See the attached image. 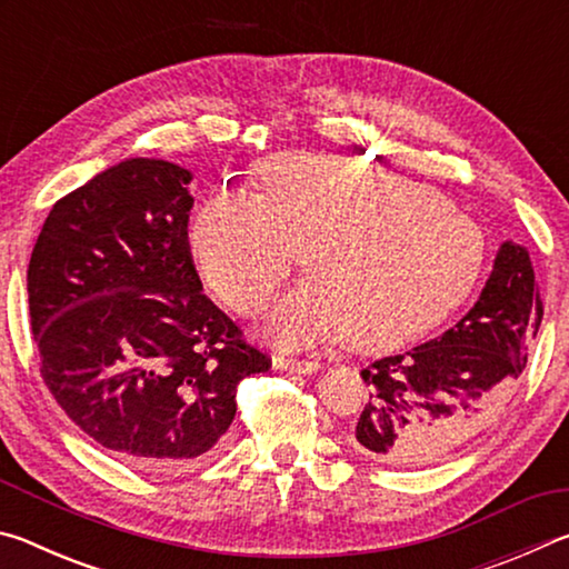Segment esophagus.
<instances>
[{"label":"esophagus","instance_id":"obj_1","mask_svg":"<svg viewBox=\"0 0 569 569\" xmlns=\"http://www.w3.org/2000/svg\"><path fill=\"white\" fill-rule=\"evenodd\" d=\"M273 366L288 373H316L321 371L319 361H303V359H286V356H273Z\"/></svg>","mask_w":569,"mask_h":569}]
</instances>
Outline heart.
I'll list each match as a JSON object with an SVG mask.
<instances>
[{
    "label": "heart",
    "mask_w": 569,
    "mask_h": 569,
    "mask_svg": "<svg viewBox=\"0 0 569 569\" xmlns=\"http://www.w3.org/2000/svg\"><path fill=\"white\" fill-rule=\"evenodd\" d=\"M208 286L240 313L271 303L306 250L313 278L268 319L283 346L346 333L387 349L465 301L485 263L479 226L437 190L359 160L286 152L261 168V198L218 192L190 223Z\"/></svg>",
    "instance_id": "b5f03b06"
}]
</instances>
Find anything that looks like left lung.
Returning <instances> with one entry per match:
<instances>
[{
	"label": "left lung",
	"instance_id": "left-lung-1",
	"mask_svg": "<svg viewBox=\"0 0 569 569\" xmlns=\"http://www.w3.org/2000/svg\"><path fill=\"white\" fill-rule=\"evenodd\" d=\"M542 323L525 246L505 240L477 303L439 339L373 361L349 447L371 461L421 467L477 437L502 407Z\"/></svg>",
	"mask_w": 569,
	"mask_h": 569
}]
</instances>
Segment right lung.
<instances>
[{
  "label": "right lung",
  "mask_w": 569,
  "mask_h": 569,
  "mask_svg": "<svg viewBox=\"0 0 569 569\" xmlns=\"http://www.w3.org/2000/svg\"><path fill=\"white\" fill-rule=\"evenodd\" d=\"M190 180L158 158L104 168L52 206L27 271L47 389L90 439L152 471L206 459L238 383L271 366L203 293Z\"/></svg>",
  "instance_id": "obj_1"
}]
</instances>
